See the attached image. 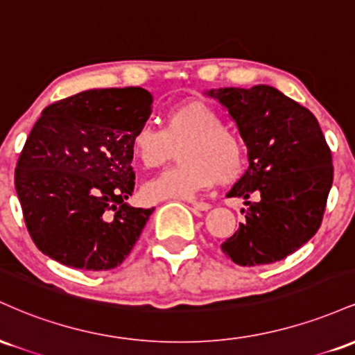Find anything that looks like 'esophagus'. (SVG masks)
Here are the masks:
<instances>
[{"label":"esophagus","mask_w":355,"mask_h":355,"mask_svg":"<svg viewBox=\"0 0 355 355\" xmlns=\"http://www.w3.org/2000/svg\"><path fill=\"white\" fill-rule=\"evenodd\" d=\"M191 203V207H193L195 210H200V211H207L210 209V203H207V202H202V200H195V202H190Z\"/></svg>","instance_id":"34e87169"}]
</instances>
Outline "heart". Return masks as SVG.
Returning <instances> with one entry per match:
<instances>
[{
    "mask_svg": "<svg viewBox=\"0 0 355 355\" xmlns=\"http://www.w3.org/2000/svg\"><path fill=\"white\" fill-rule=\"evenodd\" d=\"M178 146L177 166L145 185L148 200L193 198L215 182H230L242 172L245 148L235 132L223 126L222 116L202 100H187L162 116V130L141 123L130 138V152L145 168L162 166Z\"/></svg>",
    "mask_w": 355,
    "mask_h": 355,
    "instance_id": "1",
    "label": "heart"
}]
</instances>
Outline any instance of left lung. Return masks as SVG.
Masks as SVG:
<instances>
[{
  "label": "left lung",
  "instance_id": "left-lung-1",
  "mask_svg": "<svg viewBox=\"0 0 355 355\" xmlns=\"http://www.w3.org/2000/svg\"><path fill=\"white\" fill-rule=\"evenodd\" d=\"M207 95L229 110L248 153V170L227 193L245 198V222L220 245L222 252L242 267L282 260L315 235L327 205L334 166L319 121L267 85ZM252 194L259 200L248 201Z\"/></svg>",
  "mask_w": 355,
  "mask_h": 355
}]
</instances>
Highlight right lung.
Listing matches in <instances>:
<instances>
[{
    "label": "right lung",
    "mask_w": 355,
    "mask_h": 355,
    "mask_svg": "<svg viewBox=\"0 0 355 355\" xmlns=\"http://www.w3.org/2000/svg\"><path fill=\"white\" fill-rule=\"evenodd\" d=\"M140 87L88 89L42 112L15 170L35 245L81 270H112L130 255L155 209H135L132 133L148 120Z\"/></svg>",
    "instance_id": "1"
}]
</instances>
